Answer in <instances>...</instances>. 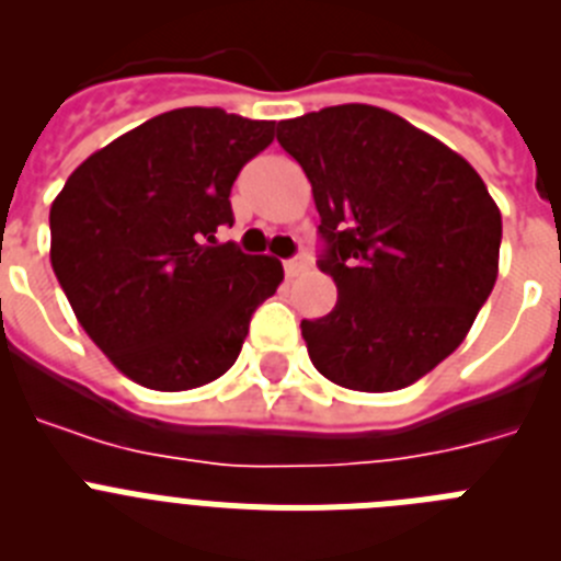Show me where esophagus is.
Listing matches in <instances>:
<instances>
[{"mask_svg": "<svg viewBox=\"0 0 561 561\" xmlns=\"http://www.w3.org/2000/svg\"><path fill=\"white\" fill-rule=\"evenodd\" d=\"M284 270H286V275H289V277H297L304 270H309V257H306V255L289 257V261L284 264Z\"/></svg>", "mask_w": 561, "mask_h": 561, "instance_id": "1", "label": "esophagus"}]
</instances>
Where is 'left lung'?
<instances>
[{
  "label": "left lung",
  "instance_id": "obj_1",
  "mask_svg": "<svg viewBox=\"0 0 561 561\" xmlns=\"http://www.w3.org/2000/svg\"><path fill=\"white\" fill-rule=\"evenodd\" d=\"M306 171L336 306L304 320L314 368L390 393L447 359L497 280L503 219L469 162L399 114L345 103L277 123Z\"/></svg>",
  "mask_w": 561,
  "mask_h": 561
}]
</instances>
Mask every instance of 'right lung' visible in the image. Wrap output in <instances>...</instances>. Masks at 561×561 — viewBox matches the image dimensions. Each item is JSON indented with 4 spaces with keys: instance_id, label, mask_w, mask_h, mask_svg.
Masks as SVG:
<instances>
[{
    "instance_id": "add662e5",
    "label": "right lung",
    "mask_w": 561,
    "mask_h": 561,
    "mask_svg": "<svg viewBox=\"0 0 561 561\" xmlns=\"http://www.w3.org/2000/svg\"><path fill=\"white\" fill-rule=\"evenodd\" d=\"M272 140V121L173 108L83 160L49 207V261L78 323L142 388L227 374L284 280L275 257L216 241L238 171Z\"/></svg>"
}]
</instances>
